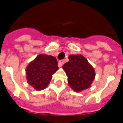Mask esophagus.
<instances>
[{
  "mask_svg": "<svg viewBox=\"0 0 123 123\" xmlns=\"http://www.w3.org/2000/svg\"><path fill=\"white\" fill-rule=\"evenodd\" d=\"M64 62H65V61L64 60H61V61H59V62H58V66H59V67H62V65H63V64H64Z\"/></svg>",
  "mask_w": 123,
  "mask_h": 123,
  "instance_id": "obj_1",
  "label": "esophagus"
}]
</instances>
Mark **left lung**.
<instances>
[{
    "instance_id": "1",
    "label": "left lung",
    "mask_w": 123,
    "mask_h": 123,
    "mask_svg": "<svg viewBox=\"0 0 123 123\" xmlns=\"http://www.w3.org/2000/svg\"><path fill=\"white\" fill-rule=\"evenodd\" d=\"M68 59L69 61L65 63L62 68L67 75L70 87L75 92L90 87L95 73L87 59L81 55H70Z\"/></svg>"
}]
</instances>
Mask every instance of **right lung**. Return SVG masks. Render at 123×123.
Here are the masks:
<instances>
[{"mask_svg":"<svg viewBox=\"0 0 123 123\" xmlns=\"http://www.w3.org/2000/svg\"><path fill=\"white\" fill-rule=\"evenodd\" d=\"M56 58L44 54L37 56L26 68L28 84L36 90H41L48 86L53 74L58 70Z\"/></svg>","mask_w":123,"mask_h":123,"instance_id":"add662e5","label":"right lung"}]
</instances>
